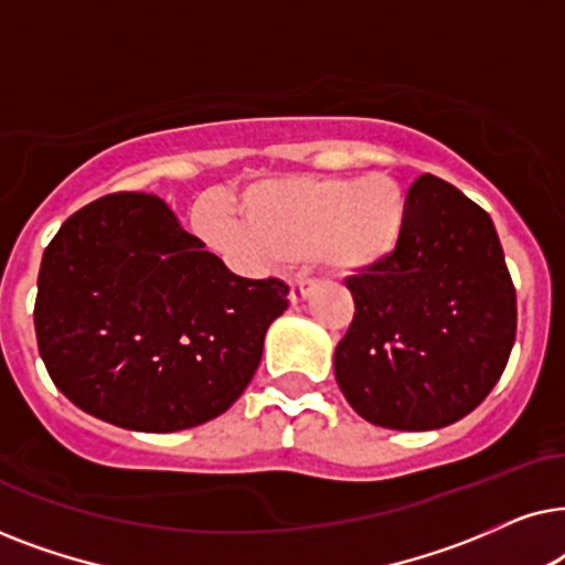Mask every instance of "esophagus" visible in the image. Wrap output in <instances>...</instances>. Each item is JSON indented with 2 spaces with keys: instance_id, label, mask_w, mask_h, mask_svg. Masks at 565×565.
Listing matches in <instances>:
<instances>
[{
  "instance_id": "esophagus-1",
  "label": "esophagus",
  "mask_w": 565,
  "mask_h": 565,
  "mask_svg": "<svg viewBox=\"0 0 565 565\" xmlns=\"http://www.w3.org/2000/svg\"><path fill=\"white\" fill-rule=\"evenodd\" d=\"M311 296V282L308 280H296L290 285V303L292 306H298V303H303V300Z\"/></svg>"
}]
</instances>
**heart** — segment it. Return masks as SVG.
<instances>
[{
	"label": "heart",
	"mask_w": 565,
	"mask_h": 565,
	"mask_svg": "<svg viewBox=\"0 0 565 565\" xmlns=\"http://www.w3.org/2000/svg\"><path fill=\"white\" fill-rule=\"evenodd\" d=\"M408 226V195L396 177H280L238 200V223L200 215L215 249L249 267L308 262L329 273L370 275L388 265Z\"/></svg>",
	"instance_id": "heart-1"
}]
</instances>
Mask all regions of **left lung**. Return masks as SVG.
<instances>
[{
	"label": "left lung",
	"instance_id": "obj_1",
	"mask_svg": "<svg viewBox=\"0 0 565 565\" xmlns=\"http://www.w3.org/2000/svg\"><path fill=\"white\" fill-rule=\"evenodd\" d=\"M354 319L334 375L362 419L429 431L468 416L504 373L516 292L491 215L450 182L422 174L388 265L347 280Z\"/></svg>",
	"mask_w": 565,
	"mask_h": 565
}]
</instances>
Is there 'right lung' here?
<instances>
[{
  "label": "right lung",
  "instance_id": "1",
  "mask_svg": "<svg viewBox=\"0 0 565 565\" xmlns=\"http://www.w3.org/2000/svg\"><path fill=\"white\" fill-rule=\"evenodd\" d=\"M285 308L288 285L234 275L159 198L115 192L45 246L33 316L45 370L74 406L164 435L242 396Z\"/></svg>",
  "mask_w": 565,
  "mask_h": 565
}]
</instances>
